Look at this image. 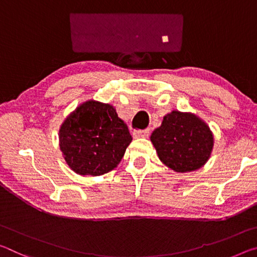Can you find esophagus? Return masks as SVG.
Wrapping results in <instances>:
<instances>
[{
    "label": "esophagus",
    "mask_w": 257,
    "mask_h": 257,
    "mask_svg": "<svg viewBox=\"0 0 257 257\" xmlns=\"http://www.w3.org/2000/svg\"><path fill=\"white\" fill-rule=\"evenodd\" d=\"M150 129H143V130H135L134 132V137L135 138H142V137H149Z\"/></svg>",
    "instance_id": "34e87169"
}]
</instances>
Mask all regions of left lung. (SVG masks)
<instances>
[{"label": "left lung", "mask_w": 257, "mask_h": 257, "mask_svg": "<svg viewBox=\"0 0 257 257\" xmlns=\"http://www.w3.org/2000/svg\"><path fill=\"white\" fill-rule=\"evenodd\" d=\"M159 159L177 173L197 170L208 160L214 137L205 122L192 113L173 111L151 135Z\"/></svg>", "instance_id": "obj_1"}]
</instances>
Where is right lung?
<instances>
[{
    "instance_id": "add662e5",
    "label": "right lung",
    "mask_w": 257,
    "mask_h": 257,
    "mask_svg": "<svg viewBox=\"0 0 257 257\" xmlns=\"http://www.w3.org/2000/svg\"><path fill=\"white\" fill-rule=\"evenodd\" d=\"M127 124L109 104L88 100L64 121L59 146L65 161L79 175L99 176L119 165L132 143Z\"/></svg>"
}]
</instances>
